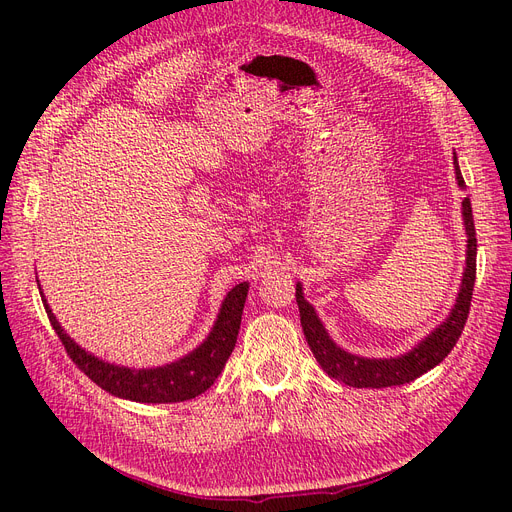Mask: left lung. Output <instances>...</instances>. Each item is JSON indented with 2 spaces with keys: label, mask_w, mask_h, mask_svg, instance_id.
Wrapping results in <instances>:
<instances>
[{
  "label": "left lung",
  "mask_w": 512,
  "mask_h": 512,
  "mask_svg": "<svg viewBox=\"0 0 512 512\" xmlns=\"http://www.w3.org/2000/svg\"><path fill=\"white\" fill-rule=\"evenodd\" d=\"M455 164V177L459 188H466V181L461 177L457 156H453ZM463 213V226H466L468 235V250H466V269H463L461 288L457 292V301L451 309L448 318L438 324L421 344H416L410 352L401 356H391V359H365V356H356L339 348L329 337L327 329L322 327L320 318L316 316L314 307L309 305L303 297V286L297 284V305L301 312V327L309 348H312L318 365L327 371V374L339 382H344L354 389H384V386H399L416 380L423 376L425 371L433 369L442 363L448 352L453 350L457 339L461 337L463 324L470 314V301L476 280V230L472 218V205L470 198H463L461 203Z\"/></svg>",
  "instance_id": "obj_1"
}]
</instances>
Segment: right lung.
Returning <instances> with one entry per match:
<instances>
[{
  "instance_id": "right-lung-1",
  "label": "right lung",
  "mask_w": 512,
  "mask_h": 512,
  "mask_svg": "<svg viewBox=\"0 0 512 512\" xmlns=\"http://www.w3.org/2000/svg\"><path fill=\"white\" fill-rule=\"evenodd\" d=\"M247 288H250V284L241 282L226 294L218 320H215L213 329L203 344L175 363L151 369H130L98 359V356L81 348L61 329V324L51 312L44 294L42 303L46 316H49L57 337L70 354V359L100 389L121 399L141 401V404H175V401H185L205 393L215 382V378L222 374L228 356L237 344Z\"/></svg>"
}]
</instances>
